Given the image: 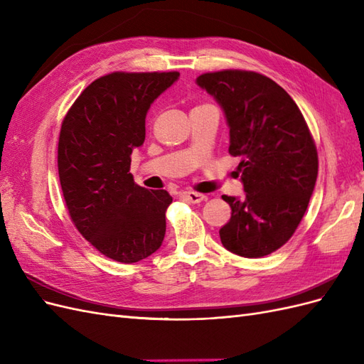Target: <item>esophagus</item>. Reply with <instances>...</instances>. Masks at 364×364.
<instances>
[{
  "label": "esophagus",
  "instance_id": "34e87169",
  "mask_svg": "<svg viewBox=\"0 0 364 364\" xmlns=\"http://www.w3.org/2000/svg\"><path fill=\"white\" fill-rule=\"evenodd\" d=\"M183 199H186L191 203H200L203 200H206V196L205 194H200V193H194V191H183L181 194Z\"/></svg>",
  "mask_w": 364,
  "mask_h": 364
}]
</instances>
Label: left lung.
<instances>
[{
	"mask_svg": "<svg viewBox=\"0 0 364 364\" xmlns=\"http://www.w3.org/2000/svg\"><path fill=\"white\" fill-rule=\"evenodd\" d=\"M196 83L223 109L245 186L243 199L222 196L232 214L220 240L235 255L266 257L291 238L310 203L318 168L310 129L293 98L262 74L225 70Z\"/></svg>",
	"mask_w": 364,
	"mask_h": 364,
	"instance_id": "obj_1",
	"label": "left lung"
}]
</instances>
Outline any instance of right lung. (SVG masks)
Masks as SVG:
<instances>
[{"label": "right lung", "mask_w": 364, "mask_h": 364, "mask_svg": "<svg viewBox=\"0 0 364 364\" xmlns=\"http://www.w3.org/2000/svg\"><path fill=\"white\" fill-rule=\"evenodd\" d=\"M179 73H111L94 80L65 115L58 168L77 230L105 257L138 262L165 237L173 197L134 182L132 150L146 139L150 105Z\"/></svg>", "instance_id": "right-lung-1"}]
</instances>
